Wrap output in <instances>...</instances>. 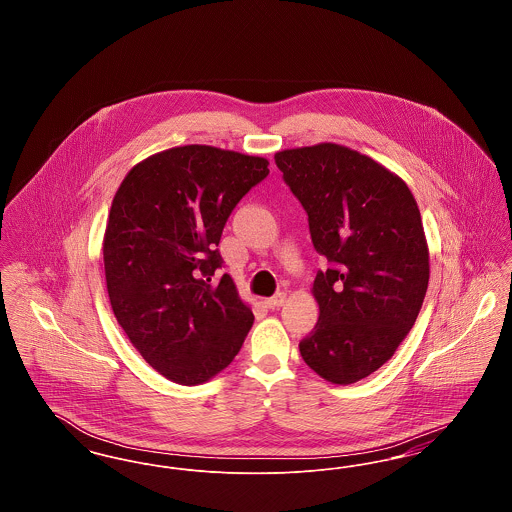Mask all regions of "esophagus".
Returning <instances> with one entry per match:
<instances>
[{
  "label": "esophagus",
  "mask_w": 512,
  "mask_h": 512,
  "mask_svg": "<svg viewBox=\"0 0 512 512\" xmlns=\"http://www.w3.org/2000/svg\"><path fill=\"white\" fill-rule=\"evenodd\" d=\"M284 301H286V293L280 292L272 295V297H268L265 303H267V307H270V309H278V307L284 305Z\"/></svg>",
  "instance_id": "34e87169"
}]
</instances>
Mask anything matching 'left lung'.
<instances>
[{"mask_svg": "<svg viewBox=\"0 0 512 512\" xmlns=\"http://www.w3.org/2000/svg\"><path fill=\"white\" fill-rule=\"evenodd\" d=\"M309 217L318 270L317 326L301 357L332 384H355L388 363L420 313L430 253L409 186L384 165L338 144L274 155Z\"/></svg>", "mask_w": 512, "mask_h": 512, "instance_id": "8db88e82", "label": "left lung"}]
</instances>
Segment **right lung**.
<instances>
[{"label": "right lung", "instance_id": "obj_1", "mask_svg": "<svg viewBox=\"0 0 512 512\" xmlns=\"http://www.w3.org/2000/svg\"><path fill=\"white\" fill-rule=\"evenodd\" d=\"M267 174L263 157L171 147L134 165L113 197L103 236L113 313L147 365L176 384L217 376L253 326L234 280L213 276L226 220Z\"/></svg>", "mask_w": 512, "mask_h": 512}]
</instances>
